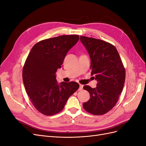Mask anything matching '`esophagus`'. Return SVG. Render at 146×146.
<instances>
[{
    "label": "esophagus",
    "instance_id": "esophagus-1",
    "mask_svg": "<svg viewBox=\"0 0 146 146\" xmlns=\"http://www.w3.org/2000/svg\"><path fill=\"white\" fill-rule=\"evenodd\" d=\"M83 85H81V84H80V86H79V89H78V90L79 91H81L82 89H83Z\"/></svg>",
    "mask_w": 146,
    "mask_h": 146
}]
</instances>
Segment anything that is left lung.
<instances>
[{
    "label": "left lung",
    "instance_id": "left-lung-1",
    "mask_svg": "<svg viewBox=\"0 0 146 146\" xmlns=\"http://www.w3.org/2000/svg\"><path fill=\"white\" fill-rule=\"evenodd\" d=\"M80 41L89 53L91 74L98 81L96 88L83 86L91 98L83 107L92 114L102 115L117 102L124 85L125 70L116 48L111 44L83 36Z\"/></svg>",
    "mask_w": 146,
    "mask_h": 146
}]
</instances>
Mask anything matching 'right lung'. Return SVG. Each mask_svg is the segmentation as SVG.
<instances>
[{"mask_svg": "<svg viewBox=\"0 0 146 146\" xmlns=\"http://www.w3.org/2000/svg\"><path fill=\"white\" fill-rule=\"evenodd\" d=\"M79 40L78 35H61L44 39L32 48L23 69L24 85L39 112L54 115L62 110L79 88L75 82L57 83L55 73L68 52Z\"/></svg>", "mask_w": 146, "mask_h": 146, "instance_id": "1", "label": "right lung"}]
</instances>
